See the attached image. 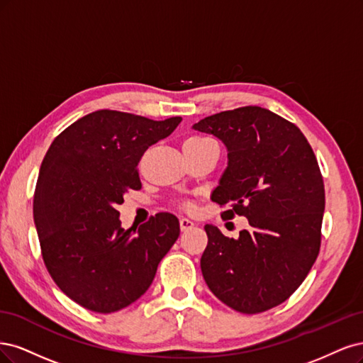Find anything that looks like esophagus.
I'll return each instance as SVG.
<instances>
[{"label": "esophagus", "mask_w": 363, "mask_h": 363, "mask_svg": "<svg viewBox=\"0 0 363 363\" xmlns=\"http://www.w3.org/2000/svg\"><path fill=\"white\" fill-rule=\"evenodd\" d=\"M179 226H181V230L184 232V230H189V229H191L193 226H194V223L191 220H189V218H179Z\"/></svg>", "instance_id": "obj_1"}]
</instances>
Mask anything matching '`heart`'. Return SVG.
<instances>
[{
	"label": "heart",
	"mask_w": 363,
	"mask_h": 363,
	"mask_svg": "<svg viewBox=\"0 0 363 363\" xmlns=\"http://www.w3.org/2000/svg\"><path fill=\"white\" fill-rule=\"evenodd\" d=\"M205 138L206 137H190L189 140H186V142H201V140H205ZM182 206L184 208H193V203L191 202H184Z\"/></svg>",
	"instance_id": "1"
}]
</instances>
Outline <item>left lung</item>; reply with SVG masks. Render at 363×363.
Here are the masks:
<instances>
[{"label":"left lung","mask_w":363,"mask_h":363,"mask_svg":"<svg viewBox=\"0 0 363 363\" xmlns=\"http://www.w3.org/2000/svg\"><path fill=\"white\" fill-rule=\"evenodd\" d=\"M228 147V169L213 202L225 220L249 228L228 238L206 225L201 268L213 294L241 313H259L291 297L317 259L325 205L317 157L298 128L247 105L194 123Z\"/></svg>","instance_id":"8db88e82"}]
</instances>
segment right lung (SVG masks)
<instances>
[{"mask_svg": "<svg viewBox=\"0 0 363 363\" xmlns=\"http://www.w3.org/2000/svg\"><path fill=\"white\" fill-rule=\"evenodd\" d=\"M182 118L152 121L98 110L69 125L42 161L33 201L43 262L79 306L118 312L142 297L179 237V221L158 213L135 229L121 226L123 196L142 189L137 164Z\"/></svg>", "mask_w": 363, "mask_h": 363, "instance_id": "add662e5", "label": "right lung"}]
</instances>
